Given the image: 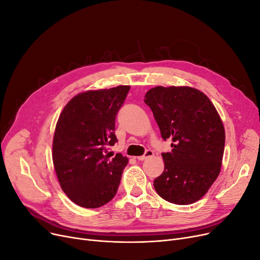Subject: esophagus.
Masks as SVG:
<instances>
[{
  "instance_id": "1",
  "label": "esophagus",
  "mask_w": 260,
  "mask_h": 260,
  "mask_svg": "<svg viewBox=\"0 0 260 260\" xmlns=\"http://www.w3.org/2000/svg\"><path fill=\"white\" fill-rule=\"evenodd\" d=\"M153 155H154L153 151L148 150V151H146V152L144 153V155H142V156H138V157H137V159H138V160H144V159H146V158H149V157H151V156H153Z\"/></svg>"
}]
</instances>
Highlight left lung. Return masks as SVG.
<instances>
[{
  "label": "left lung",
  "mask_w": 260,
  "mask_h": 260,
  "mask_svg": "<svg viewBox=\"0 0 260 260\" xmlns=\"http://www.w3.org/2000/svg\"><path fill=\"white\" fill-rule=\"evenodd\" d=\"M144 98L162 139L173 141L172 151L161 154L165 170L154 180L156 192L173 204H192L220 174L223 122L208 96L192 87L157 86Z\"/></svg>",
  "instance_id": "obj_1"
}]
</instances>
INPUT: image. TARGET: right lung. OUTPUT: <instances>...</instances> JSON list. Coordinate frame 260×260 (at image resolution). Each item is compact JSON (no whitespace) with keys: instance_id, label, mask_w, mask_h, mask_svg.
<instances>
[{"instance_id":"obj_1","label":"right lung","mask_w":260,"mask_h":260,"mask_svg":"<svg viewBox=\"0 0 260 260\" xmlns=\"http://www.w3.org/2000/svg\"><path fill=\"white\" fill-rule=\"evenodd\" d=\"M131 87L88 90L63 107L53 138V165L63 192L76 205L98 208L114 199L128 159H109L115 120Z\"/></svg>"}]
</instances>
